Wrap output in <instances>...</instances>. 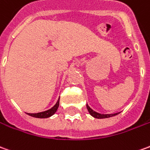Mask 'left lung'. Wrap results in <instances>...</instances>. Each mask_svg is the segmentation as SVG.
Returning a JSON list of instances; mask_svg holds the SVG:
<instances>
[{
	"instance_id": "1",
	"label": "left lung",
	"mask_w": 150,
	"mask_h": 150,
	"mask_svg": "<svg viewBox=\"0 0 150 150\" xmlns=\"http://www.w3.org/2000/svg\"><path fill=\"white\" fill-rule=\"evenodd\" d=\"M87 109H88L90 115L94 118H96V119H107V118H110V117L119 115L120 113V112H119V113H115V114H100V113H97V112L94 111L93 110H92L88 104H87Z\"/></svg>"
}]
</instances>
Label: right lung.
<instances>
[{
  "label": "right lung",
  "mask_w": 150,
  "mask_h": 150,
  "mask_svg": "<svg viewBox=\"0 0 150 150\" xmlns=\"http://www.w3.org/2000/svg\"><path fill=\"white\" fill-rule=\"evenodd\" d=\"M59 99L56 102V104L53 105V107L48 110H45V111L42 112H39V113H35V114H31V113H27V115H30L31 117H34V118H38V119H46V118H50L52 115H53L58 109V106H59Z\"/></svg>",
  "instance_id": "add662e5"
}]
</instances>
